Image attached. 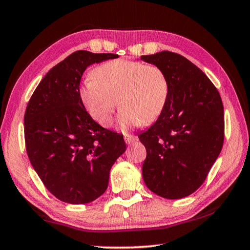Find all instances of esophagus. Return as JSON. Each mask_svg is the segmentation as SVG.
<instances>
[{"instance_id":"obj_1","label":"esophagus","mask_w":250,"mask_h":250,"mask_svg":"<svg viewBox=\"0 0 250 250\" xmlns=\"http://www.w3.org/2000/svg\"><path fill=\"white\" fill-rule=\"evenodd\" d=\"M125 141L126 145H130V143H133L135 141H138V137L133 134H125Z\"/></svg>"}]
</instances>
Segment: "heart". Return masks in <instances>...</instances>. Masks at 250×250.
Listing matches in <instances>:
<instances>
[{"label": "heart", "instance_id": "1", "mask_svg": "<svg viewBox=\"0 0 250 250\" xmlns=\"http://www.w3.org/2000/svg\"><path fill=\"white\" fill-rule=\"evenodd\" d=\"M170 82L161 67L124 58L96 67L79 86L84 108L104 128L111 125L118 104L120 128L151 124L166 108Z\"/></svg>", "mask_w": 250, "mask_h": 250}]
</instances>
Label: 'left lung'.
Instances as JSON below:
<instances>
[{"label": "left lung", "mask_w": 250, "mask_h": 250, "mask_svg": "<svg viewBox=\"0 0 250 250\" xmlns=\"http://www.w3.org/2000/svg\"><path fill=\"white\" fill-rule=\"evenodd\" d=\"M162 68L170 82L166 108L139 135L146 149V185L168 200L191 195L204 183L224 143V107L208 77L180 54L141 56Z\"/></svg>", "instance_id": "1"}]
</instances>
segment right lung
<instances>
[{
  "instance_id": "obj_1",
  "label": "right lung",
  "mask_w": 250,
  "mask_h": 250,
  "mask_svg": "<svg viewBox=\"0 0 250 250\" xmlns=\"http://www.w3.org/2000/svg\"><path fill=\"white\" fill-rule=\"evenodd\" d=\"M118 57L88 50L70 54L45 75L27 104L28 159L45 188L62 202L86 204L103 195L111 167L125 151L124 135L97 124L79 98L87 67Z\"/></svg>"
}]
</instances>
